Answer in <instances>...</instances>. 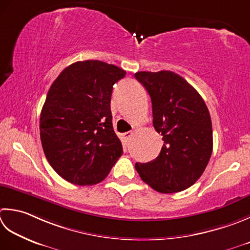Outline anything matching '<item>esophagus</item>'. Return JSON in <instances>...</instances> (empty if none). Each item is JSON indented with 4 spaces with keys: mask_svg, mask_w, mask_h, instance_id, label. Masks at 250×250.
I'll return each instance as SVG.
<instances>
[{
    "mask_svg": "<svg viewBox=\"0 0 250 250\" xmlns=\"http://www.w3.org/2000/svg\"><path fill=\"white\" fill-rule=\"evenodd\" d=\"M132 134H133V132L132 131H128V132H125V133H124V136H125V140H129L131 136H132Z\"/></svg>",
    "mask_w": 250,
    "mask_h": 250,
    "instance_id": "obj_1",
    "label": "esophagus"
}]
</instances>
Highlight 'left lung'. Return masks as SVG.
<instances>
[{
	"label": "left lung",
	"mask_w": 250,
	"mask_h": 250,
	"mask_svg": "<svg viewBox=\"0 0 250 250\" xmlns=\"http://www.w3.org/2000/svg\"><path fill=\"white\" fill-rule=\"evenodd\" d=\"M136 80L148 92L153 125L163 135L158 157L136 163L141 179L159 193L188 188L202 177L212 153V125L203 97L178 73L139 71Z\"/></svg>",
	"instance_id": "left-lung-1"
}]
</instances>
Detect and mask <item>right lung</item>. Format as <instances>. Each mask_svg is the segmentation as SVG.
<instances>
[{
	"label": "right lung",
	"instance_id": "add662e5",
	"mask_svg": "<svg viewBox=\"0 0 250 250\" xmlns=\"http://www.w3.org/2000/svg\"><path fill=\"white\" fill-rule=\"evenodd\" d=\"M125 71L101 61L65 68L47 92L40 138L52 168L68 182L93 185L104 180L122 155L112 128V85Z\"/></svg>",
	"mask_w": 250,
	"mask_h": 250
}]
</instances>
